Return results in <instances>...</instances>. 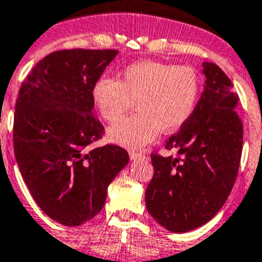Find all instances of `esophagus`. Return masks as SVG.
<instances>
[{"mask_svg": "<svg viewBox=\"0 0 262 262\" xmlns=\"http://www.w3.org/2000/svg\"><path fill=\"white\" fill-rule=\"evenodd\" d=\"M129 157H130V160H138V158H145V155L142 151L129 150Z\"/></svg>", "mask_w": 262, "mask_h": 262, "instance_id": "obj_1", "label": "esophagus"}]
</instances>
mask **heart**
<instances>
[{
    "label": "heart",
    "instance_id": "b5f03b06",
    "mask_svg": "<svg viewBox=\"0 0 262 262\" xmlns=\"http://www.w3.org/2000/svg\"><path fill=\"white\" fill-rule=\"evenodd\" d=\"M94 100L109 122H117L137 102L138 113L109 130L114 142L141 146L162 133L174 132L194 111L200 77L192 67L158 61H140L125 68L120 80L101 78Z\"/></svg>",
    "mask_w": 262,
    "mask_h": 262
}]
</instances>
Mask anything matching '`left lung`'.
I'll use <instances>...</instances> for the list:
<instances>
[{
	"label": "left lung",
	"instance_id": "left-lung-1",
	"mask_svg": "<svg viewBox=\"0 0 262 262\" xmlns=\"http://www.w3.org/2000/svg\"><path fill=\"white\" fill-rule=\"evenodd\" d=\"M202 67L201 98L165 144L176 155L151 153L155 173L145 192L150 216L174 233L195 229L216 216L232 192L243 151L238 94L216 63Z\"/></svg>",
	"mask_w": 262,
	"mask_h": 262
}]
</instances>
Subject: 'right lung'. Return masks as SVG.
<instances>
[{
	"instance_id": "obj_1",
	"label": "right lung",
	"mask_w": 262,
	"mask_h": 262,
	"mask_svg": "<svg viewBox=\"0 0 262 262\" xmlns=\"http://www.w3.org/2000/svg\"><path fill=\"white\" fill-rule=\"evenodd\" d=\"M117 50L63 49L38 61L15 101L13 144L19 172L46 216L67 226L93 219L129 161L118 145L92 148L105 129L93 90Z\"/></svg>"
}]
</instances>
